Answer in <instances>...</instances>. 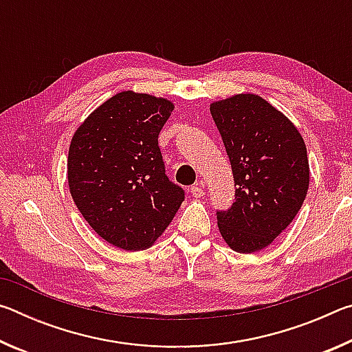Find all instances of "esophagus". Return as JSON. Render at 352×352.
<instances>
[{"label": "esophagus", "mask_w": 352, "mask_h": 352, "mask_svg": "<svg viewBox=\"0 0 352 352\" xmlns=\"http://www.w3.org/2000/svg\"><path fill=\"white\" fill-rule=\"evenodd\" d=\"M201 186H204V183H195L194 186H190V189H189L190 194L195 195V197H200V195L204 194L201 192Z\"/></svg>", "instance_id": "34e87169"}]
</instances>
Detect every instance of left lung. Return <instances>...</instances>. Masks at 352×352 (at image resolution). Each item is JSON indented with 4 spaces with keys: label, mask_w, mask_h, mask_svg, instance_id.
I'll list each match as a JSON object with an SVG mask.
<instances>
[{
    "label": "left lung",
    "mask_w": 352,
    "mask_h": 352,
    "mask_svg": "<svg viewBox=\"0 0 352 352\" xmlns=\"http://www.w3.org/2000/svg\"><path fill=\"white\" fill-rule=\"evenodd\" d=\"M234 177V204L217 211L220 234L239 253L270 245L300 211L309 188L306 144L281 111L256 94L211 105Z\"/></svg>",
    "instance_id": "1"
}]
</instances>
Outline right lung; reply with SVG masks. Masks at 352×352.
I'll return each mask as SVG.
<instances>
[{
    "instance_id": "obj_1",
    "label": "right lung",
    "mask_w": 352,
    "mask_h": 352,
    "mask_svg": "<svg viewBox=\"0 0 352 352\" xmlns=\"http://www.w3.org/2000/svg\"><path fill=\"white\" fill-rule=\"evenodd\" d=\"M170 102L122 91L99 105L71 140L68 183L91 228L124 250H144L163 234L184 200L166 175L158 135Z\"/></svg>"
}]
</instances>
